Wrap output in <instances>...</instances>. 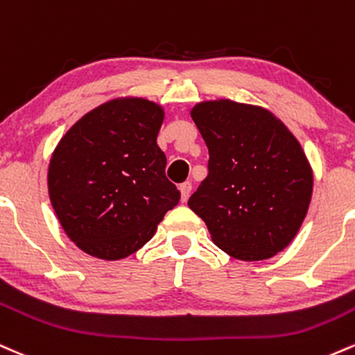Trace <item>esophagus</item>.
<instances>
[{
	"instance_id": "34e87169",
	"label": "esophagus",
	"mask_w": 355,
	"mask_h": 355,
	"mask_svg": "<svg viewBox=\"0 0 355 355\" xmlns=\"http://www.w3.org/2000/svg\"><path fill=\"white\" fill-rule=\"evenodd\" d=\"M180 192H182V200L184 202L189 200L190 193H192V184H190V182H184V184L180 185Z\"/></svg>"
}]
</instances>
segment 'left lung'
I'll use <instances>...</instances> for the list:
<instances>
[{"mask_svg": "<svg viewBox=\"0 0 355 355\" xmlns=\"http://www.w3.org/2000/svg\"><path fill=\"white\" fill-rule=\"evenodd\" d=\"M190 116L209 148V175L189 207L229 256L272 258L295 239L310 207L313 170L302 145L261 106L202 101Z\"/></svg>", "mask_w": 355, "mask_h": 355, "instance_id": "obj_1", "label": "left lung"}]
</instances>
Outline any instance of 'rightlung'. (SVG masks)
I'll use <instances>...</instances> for the list:
<instances>
[{
    "label": "right lung",
    "instance_id": "1",
    "mask_svg": "<svg viewBox=\"0 0 355 355\" xmlns=\"http://www.w3.org/2000/svg\"><path fill=\"white\" fill-rule=\"evenodd\" d=\"M165 111L118 97L62 136L49 165V197L62 229L94 258L118 261L143 248L180 200L157 145Z\"/></svg>",
    "mask_w": 355,
    "mask_h": 355
}]
</instances>
